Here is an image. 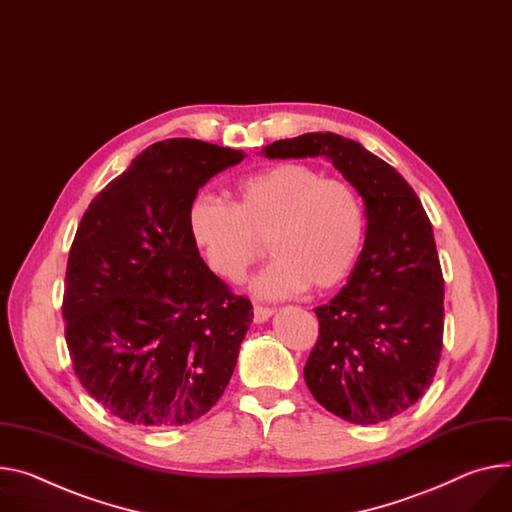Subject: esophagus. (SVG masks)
Masks as SVG:
<instances>
[{"label": "esophagus", "instance_id": "obj_1", "mask_svg": "<svg viewBox=\"0 0 512 512\" xmlns=\"http://www.w3.org/2000/svg\"><path fill=\"white\" fill-rule=\"evenodd\" d=\"M271 314H273V310L267 308V306H255L253 308V320L255 322H265Z\"/></svg>", "mask_w": 512, "mask_h": 512}]
</instances>
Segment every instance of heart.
<instances>
[{
  "mask_svg": "<svg viewBox=\"0 0 512 512\" xmlns=\"http://www.w3.org/2000/svg\"><path fill=\"white\" fill-rule=\"evenodd\" d=\"M190 228L210 269L230 284L265 255L275 261L259 275L263 298L341 286L355 269L367 230L365 206L347 179L324 177L306 163H280L241 179L232 204L202 196Z\"/></svg>",
  "mask_w": 512,
  "mask_h": 512,
  "instance_id": "b5f03b06",
  "label": "heart"
}]
</instances>
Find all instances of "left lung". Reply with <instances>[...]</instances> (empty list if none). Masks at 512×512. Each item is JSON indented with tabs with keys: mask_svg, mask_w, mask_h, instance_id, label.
I'll return each mask as SVG.
<instances>
[{
	"mask_svg": "<svg viewBox=\"0 0 512 512\" xmlns=\"http://www.w3.org/2000/svg\"><path fill=\"white\" fill-rule=\"evenodd\" d=\"M263 153L327 157L363 198V251L347 286L314 308L318 339L304 380L345 421L384 423L427 392L441 359L445 282L431 220L392 165L341 134L308 132Z\"/></svg>",
	"mask_w": 512,
	"mask_h": 512,
	"instance_id": "left-lung-1",
	"label": "left lung"
}]
</instances>
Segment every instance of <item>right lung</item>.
Instances as JSON below:
<instances>
[{
  "label": "right lung",
  "mask_w": 512,
  "mask_h": 512,
  "mask_svg": "<svg viewBox=\"0 0 512 512\" xmlns=\"http://www.w3.org/2000/svg\"><path fill=\"white\" fill-rule=\"evenodd\" d=\"M243 157L196 138L155 143L77 226L65 341L81 386L126 423L188 425L235 371L253 304L202 261L190 210L202 185Z\"/></svg>",
  "instance_id": "obj_1"
}]
</instances>
